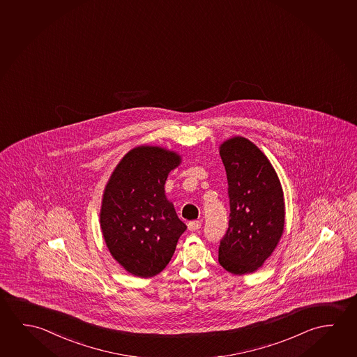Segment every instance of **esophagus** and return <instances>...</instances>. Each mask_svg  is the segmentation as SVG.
<instances>
[{
  "label": "esophagus",
  "mask_w": 357,
  "mask_h": 357,
  "mask_svg": "<svg viewBox=\"0 0 357 357\" xmlns=\"http://www.w3.org/2000/svg\"><path fill=\"white\" fill-rule=\"evenodd\" d=\"M202 227V222L198 220H194V222H188V230L189 231H197Z\"/></svg>",
  "instance_id": "obj_1"
}]
</instances>
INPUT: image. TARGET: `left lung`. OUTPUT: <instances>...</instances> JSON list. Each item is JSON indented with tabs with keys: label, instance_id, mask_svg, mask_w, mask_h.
Segmentation results:
<instances>
[{
	"label": "left lung",
	"instance_id": "left-lung-1",
	"mask_svg": "<svg viewBox=\"0 0 357 357\" xmlns=\"http://www.w3.org/2000/svg\"><path fill=\"white\" fill-rule=\"evenodd\" d=\"M227 170L230 219L219 263L234 275L252 274L274 252L285 228V199L273 164L257 146L235 135L219 146Z\"/></svg>",
	"mask_w": 357,
	"mask_h": 357
}]
</instances>
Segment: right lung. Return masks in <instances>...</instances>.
I'll return each mask as SVG.
<instances>
[{
	"instance_id": "add662e5",
	"label": "right lung",
	"mask_w": 357,
	"mask_h": 357,
	"mask_svg": "<svg viewBox=\"0 0 357 357\" xmlns=\"http://www.w3.org/2000/svg\"><path fill=\"white\" fill-rule=\"evenodd\" d=\"M181 155L159 146H135L105 184L100 224L105 245L123 269L153 278L168 265L185 224L165 195L170 172Z\"/></svg>"
}]
</instances>
